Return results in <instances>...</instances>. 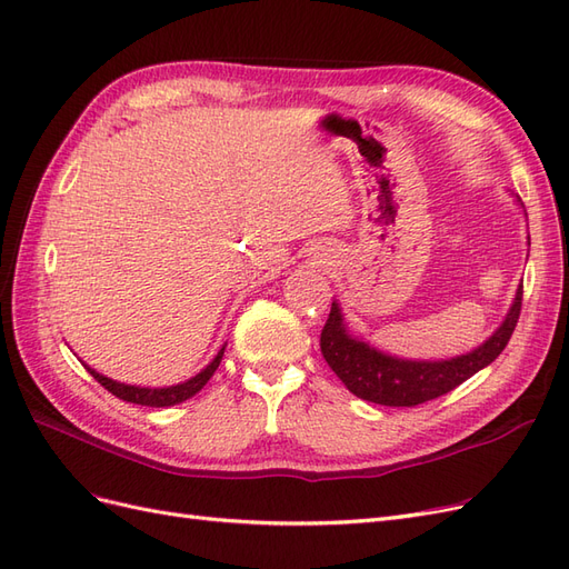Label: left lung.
<instances>
[{
  "label": "left lung",
  "instance_id": "left-lung-1",
  "mask_svg": "<svg viewBox=\"0 0 569 569\" xmlns=\"http://www.w3.org/2000/svg\"><path fill=\"white\" fill-rule=\"evenodd\" d=\"M520 203V197H518ZM522 206V203H520ZM525 209V206H522ZM527 216V213H525ZM529 244V234H527ZM529 256V253H527ZM522 306V284L515 289V299L506 318L496 330L468 353L451 358H403L375 347L366 337L356 335L347 316L341 311L339 299L332 301L330 318H327L320 349L327 366L335 370L339 380L347 385L358 399L380 406H418L432 401L437 396L453 391L458 385L479 370H485L498 358L510 341V335L518 325Z\"/></svg>",
  "mask_w": 569,
  "mask_h": 569
}]
</instances>
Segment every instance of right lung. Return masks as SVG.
<instances>
[{"label":"right lung","mask_w":569,"mask_h":569,"mask_svg":"<svg viewBox=\"0 0 569 569\" xmlns=\"http://www.w3.org/2000/svg\"><path fill=\"white\" fill-rule=\"evenodd\" d=\"M226 347L228 343H222L220 351L213 356V360L209 366H206L201 372H197L194 377H189V380L184 382H178V385H170V387H137V385H126V382H116L111 380V377L97 372L94 368H90L88 363H82L84 368H88V372L94 377V380L109 389L113 396H118V399H123L128 403H137V406H151V408H163V406H176V403H182L187 399H192V396L197 391L203 389V385L211 380L213 372L218 370L220 360H222V353H226Z\"/></svg>","instance_id":"right-lung-1"}]
</instances>
